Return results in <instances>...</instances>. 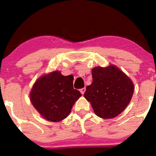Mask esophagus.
I'll list each match as a JSON object with an SVG mask.
<instances>
[{"label":"esophagus","instance_id":"esophagus-1","mask_svg":"<svg viewBox=\"0 0 156 156\" xmlns=\"http://www.w3.org/2000/svg\"><path fill=\"white\" fill-rule=\"evenodd\" d=\"M85 91H86V88H85V87H84V88H82V89H80V93H81L82 94H84V92H85Z\"/></svg>","mask_w":156,"mask_h":156}]
</instances>
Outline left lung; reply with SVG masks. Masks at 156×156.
I'll list each match as a JSON object with an SVG mask.
<instances>
[{"mask_svg":"<svg viewBox=\"0 0 156 156\" xmlns=\"http://www.w3.org/2000/svg\"><path fill=\"white\" fill-rule=\"evenodd\" d=\"M92 83L84 97L92 103L96 115L103 119L117 117L124 111L133 94V83L115 66L93 68Z\"/></svg>","mask_w":156,"mask_h":156,"instance_id":"obj_1","label":"left lung"}]
</instances>
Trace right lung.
Returning a JSON list of instances; mask_svg holds the SVG:
<instances>
[{"mask_svg":"<svg viewBox=\"0 0 156 156\" xmlns=\"http://www.w3.org/2000/svg\"><path fill=\"white\" fill-rule=\"evenodd\" d=\"M30 96L32 104L42 117L47 120L58 122L69 115L81 94L73 88V78L55 71L39 78Z\"/></svg>","mask_w":156,"mask_h":156,"instance_id":"obj_1","label":"right lung"}]
</instances>
